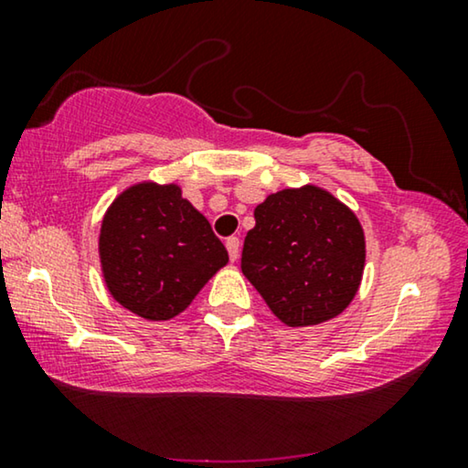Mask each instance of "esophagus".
Masks as SVG:
<instances>
[{
	"instance_id": "obj_1",
	"label": "esophagus",
	"mask_w": 468,
	"mask_h": 468,
	"mask_svg": "<svg viewBox=\"0 0 468 468\" xmlns=\"http://www.w3.org/2000/svg\"><path fill=\"white\" fill-rule=\"evenodd\" d=\"M226 249H228L229 260H232V261L239 260V255H240V240L236 239V236H229V239L226 240Z\"/></svg>"
}]
</instances>
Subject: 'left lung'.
I'll list each match as a JSON object with an SVG mask.
<instances>
[{"label": "left lung", "instance_id": "1", "mask_svg": "<svg viewBox=\"0 0 468 468\" xmlns=\"http://www.w3.org/2000/svg\"><path fill=\"white\" fill-rule=\"evenodd\" d=\"M242 274L290 328L341 315L360 287L367 242L356 213L315 185L271 194L255 208Z\"/></svg>", "mask_w": 468, "mask_h": 468}]
</instances>
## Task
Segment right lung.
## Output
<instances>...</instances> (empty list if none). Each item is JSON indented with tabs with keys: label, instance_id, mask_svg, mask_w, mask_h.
I'll return each instance as SVG.
<instances>
[{
	"label": "right lung",
	"instance_id": "right-lung-1",
	"mask_svg": "<svg viewBox=\"0 0 468 468\" xmlns=\"http://www.w3.org/2000/svg\"><path fill=\"white\" fill-rule=\"evenodd\" d=\"M100 261L108 292L151 322L176 317L228 251L200 210L175 183L132 185L114 197L100 229Z\"/></svg>",
	"mask_w": 468,
	"mask_h": 468
}]
</instances>
